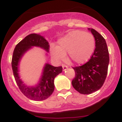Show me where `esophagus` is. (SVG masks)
Returning a JSON list of instances; mask_svg holds the SVG:
<instances>
[{"instance_id":"esophagus-1","label":"esophagus","mask_w":122,"mask_h":122,"mask_svg":"<svg viewBox=\"0 0 122 122\" xmlns=\"http://www.w3.org/2000/svg\"><path fill=\"white\" fill-rule=\"evenodd\" d=\"M62 70H63V71H65L66 70H67L68 68L67 66H66L65 65H62Z\"/></svg>"}]
</instances>
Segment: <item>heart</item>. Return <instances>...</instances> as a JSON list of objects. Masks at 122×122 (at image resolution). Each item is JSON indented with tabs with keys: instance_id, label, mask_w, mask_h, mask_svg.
Returning <instances> with one entry per match:
<instances>
[{
	"instance_id": "1",
	"label": "heart",
	"mask_w": 122,
	"mask_h": 122,
	"mask_svg": "<svg viewBox=\"0 0 122 122\" xmlns=\"http://www.w3.org/2000/svg\"><path fill=\"white\" fill-rule=\"evenodd\" d=\"M95 39L92 35L80 30L69 31L58 41V46L50 47V54L55 61H61L68 53L69 60L78 64L87 62L94 53Z\"/></svg>"
}]
</instances>
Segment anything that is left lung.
Segmentation results:
<instances>
[{
    "label": "left lung",
    "instance_id": "8db88e82",
    "mask_svg": "<svg viewBox=\"0 0 122 122\" xmlns=\"http://www.w3.org/2000/svg\"><path fill=\"white\" fill-rule=\"evenodd\" d=\"M95 41L92 56L84 65L73 67L75 77L72 81L73 88L81 94H91L102 87L107 73L109 62L106 41L93 28H88Z\"/></svg>",
    "mask_w": 122,
    "mask_h": 122
}]
</instances>
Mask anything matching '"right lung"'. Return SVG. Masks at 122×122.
Listing matches in <instances>:
<instances>
[{
	"label": "right lung",
	"mask_w": 122,
	"mask_h": 122,
	"mask_svg": "<svg viewBox=\"0 0 122 122\" xmlns=\"http://www.w3.org/2000/svg\"><path fill=\"white\" fill-rule=\"evenodd\" d=\"M34 47L43 49L47 53L49 51V42L44 37L39 34H30L16 45L12 58V69L16 83L24 95L32 100L42 101L49 98L53 92L55 78L62 72V67L53 66L46 62L38 83L34 86L27 85L19 73V65L24 55Z\"/></svg>",
	"instance_id": "right-lung-1"
}]
</instances>
